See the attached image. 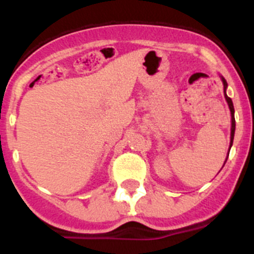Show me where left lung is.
<instances>
[{
    "label": "left lung",
    "mask_w": 254,
    "mask_h": 254,
    "mask_svg": "<svg viewBox=\"0 0 254 254\" xmlns=\"http://www.w3.org/2000/svg\"><path fill=\"white\" fill-rule=\"evenodd\" d=\"M223 84H224V93H225L226 87H228V84H226V80L223 77ZM225 99L226 102H228V105L229 108H230V113H232V137H230V147H232L233 145V138H234V132H235V118H234V105H233V102L232 99L229 98L228 95H226L225 93Z\"/></svg>",
    "instance_id": "8db88e82"
}]
</instances>
